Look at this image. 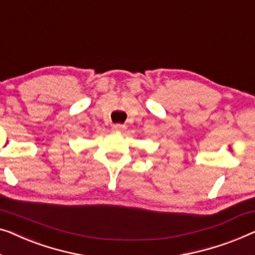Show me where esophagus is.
Returning a JSON list of instances; mask_svg holds the SVG:
<instances>
[{"instance_id":"esophagus-1","label":"esophagus","mask_w":255,"mask_h":255,"mask_svg":"<svg viewBox=\"0 0 255 255\" xmlns=\"http://www.w3.org/2000/svg\"><path fill=\"white\" fill-rule=\"evenodd\" d=\"M113 130L115 132H122L125 130V125H122V124H114L113 125Z\"/></svg>"}]
</instances>
